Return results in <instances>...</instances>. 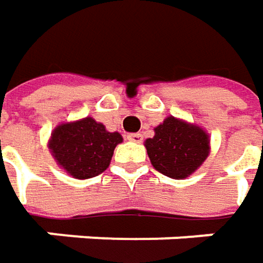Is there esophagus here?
<instances>
[{"label": "esophagus", "instance_id": "obj_1", "mask_svg": "<svg viewBox=\"0 0 263 263\" xmlns=\"http://www.w3.org/2000/svg\"><path fill=\"white\" fill-rule=\"evenodd\" d=\"M127 139H128L130 142H135V143H140V142L143 140V136H142L140 133H130V135H127Z\"/></svg>", "mask_w": 263, "mask_h": 263}]
</instances>
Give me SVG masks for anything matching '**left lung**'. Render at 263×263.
I'll use <instances>...</instances> for the list:
<instances>
[{"mask_svg":"<svg viewBox=\"0 0 263 263\" xmlns=\"http://www.w3.org/2000/svg\"><path fill=\"white\" fill-rule=\"evenodd\" d=\"M154 168L161 174L181 180L203 164L209 155V135L196 124L167 117L155 127V136L145 142Z\"/></svg>","mask_w":263,"mask_h":263,"instance_id":"1","label":"left lung"}]
</instances>
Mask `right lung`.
<instances>
[{"label":"right lung","instance_id":"1","mask_svg":"<svg viewBox=\"0 0 263 263\" xmlns=\"http://www.w3.org/2000/svg\"><path fill=\"white\" fill-rule=\"evenodd\" d=\"M123 137L108 132L102 123L86 117L54 128L48 147L57 164L71 177L85 180L104 173Z\"/></svg>","mask_w":263,"mask_h":263}]
</instances>
